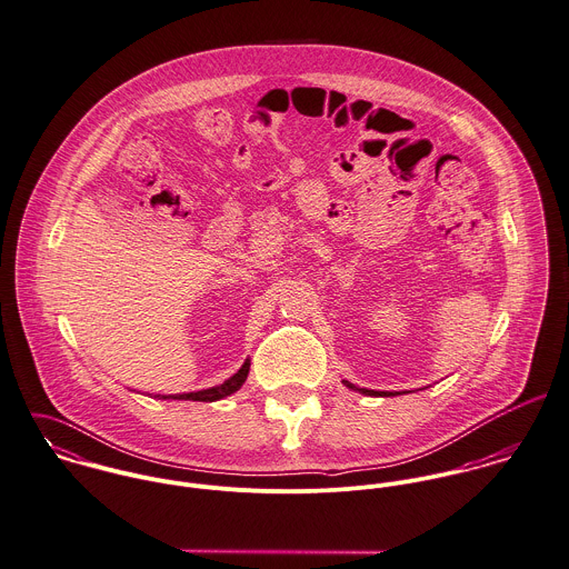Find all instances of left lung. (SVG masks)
<instances>
[{
    "label": "left lung",
    "mask_w": 569,
    "mask_h": 569,
    "mask_svg": "<svg viewBox=\"0 0 569 569\" xmlns=\"http://www.w3.org/2000/svg\"><path fill=\"white\" fill-rule=\"evenodd\" d=\"M349 388H353V390H358V392H362V395H369V397H392V395H399V392H386V390H369V388H356L353 383H349V381H345Z\"/></svg>",
    "instance_id": "obj_1"
}]
</instances>
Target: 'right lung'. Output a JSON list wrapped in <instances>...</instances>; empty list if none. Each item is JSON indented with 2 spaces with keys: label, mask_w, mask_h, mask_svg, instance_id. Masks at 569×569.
<instances>
[{
  "label": "right lung",
  "mask_w": 569,
  "mask_h": 569,
  "mask_svg": "<svg viewBox=\"0 0 569 569\" xmlns=\"http://www.w3.org/2000/svg\"><path fill=\"white\" fill-rule=\"evenodd\" d=\"M249 369H251V360H247V362L242 365V369H240L236 376H231L227 381H222L220 386L204 388V390H196V392H183V395H157V397H161V399H186V401H188V399H190V401H218V399L229 397V395H233L236 390H240V386L247 381Z\"/></svg>",
  "instance_id": "obj_1"
}]
</instances>
